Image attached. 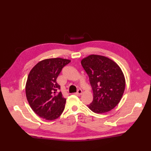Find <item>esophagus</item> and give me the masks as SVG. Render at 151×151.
<instances>
[{"label": "esophagus", "instance_id": "esophagus-1", "mask_svg": "<svg viewBox=\"0 0 151 151\" xmlns=\"http://www.w3.org/2000/svg\"><path fill=\"white\" fill-rule=\"evenodd\" d=\"M82 93V90L81 89H78V91H77V92L76 93V94H77V95H81Z\"/></svg>", "mask_w": 151, "mask_h": 151}]
</instances>
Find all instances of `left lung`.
I'll list each match as a JSON object with an SVG mask.
<instances>
[{
  "mask_svg": "<svg viewBox=\"0 0 151 151\" xmlns=\"http://www.w3.org/2000/svg\"><path fill=\"white\" fill-rule=\"evenodd\" d=\"M81 63L93 91V101L88 106L96 113L109 111L119 103L125 90L122 70L113 60L100 55H90Z\"/></svg>",
  "mask_w": 151,
  "mask_h": 151,
  "instance_id": "obj_1",
  "label": "left lung"
}]
</instances>
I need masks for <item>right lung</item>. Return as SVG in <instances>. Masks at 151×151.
<instances>
[{
	"mask_svg": "<svg viewBox=\"0 0 151 151\" xmlns=\"http://www.w3.org/2000/svg\"><path fill=\"white\" fill-rule=\"evenodd\" d=\"M70 60L62 58L47 59L39 62L28 75L26 84L27 100L38 116L47 121L58 118L65 108L66 99L56 79L62 68Z\"/></svg>",
	"mask_w": 151,
	"mask_h": 151,
	"instance_id": "obj_1",
	"label": "right lung"
}]
</instances>
